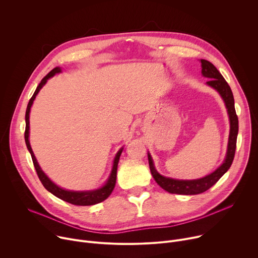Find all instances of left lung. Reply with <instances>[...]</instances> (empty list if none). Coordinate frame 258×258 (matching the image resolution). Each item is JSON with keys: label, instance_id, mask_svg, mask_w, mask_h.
Here are the masks:
<instances>
[{"label": "left lung", "instance_id": "8db88e82", "mask_svg": "<svg viewBox=\"0 0 258 258\" xmlns=\"http://www.w3.org/2000/svg\"><path fill=\"white\" fill-rule=\"evenodd\" d=\"M202 75L205 78L210 79L207 82V85L214 88L220 96L223 97L226 106L228 108V113L230 117L231 122V131H230V137H229V145H228V153L226 160L224 163L220 165L215 171H213L211 174H208L205 177L194 179V180H178L173 179L169 177H165L161 174H159L154 165L152 158L150 154H148V160H149V166L151 173L156 180L158 185L165 190L166 192H169L171 194H179V195H197L200 193H203L210 189L216 181L222 177L228 169L231 167L235 152H236V146H237V136L239 131V121L238 116L236 113L235 109V102H234V96L232 93V90L224 77L220 75V72L216 69V67L209 61L202 59Z\"/></svg>", "mask_w": 258, "mask_h": 258}]
</instances>
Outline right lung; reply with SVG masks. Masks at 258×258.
I'll return each mask as SVG.
<instances>
[{"mask_svg":"<svg viewBox=\"0 0 258 258\" xmlns=\"http://www.w3.org/2000/svg\"><path fill=\"white\" fill-rule=\"evenodd\" d=\"M61 71V69L59 67L54 68L53 70H51L48 75L42 80V82L40 83V85L36 88L35 92L33 93L32 97L30 98L27 108H26V112H25V132H24V139H25V143L27 146V149L31 155V159L35 168L36 173H38V176L40 178V180L42 181L43 186L49 191L51 192L53 195H55L56 197H58L59 199L66 201L68 203H71L73 205H78V206H88V205H94L97 203H100L102 201H104L105 199H107L110 194L112 193L114 187H115V182H116V172H117V165H118V161H119V157L120 154L122 152V149H120L114 159V163H113V168L111 171V174H110L109 179L107 180V182L104 185V187H102L101 189H98L96 191H89V192H73V191H66L63 190L61 188H59L58 186H56L53 181H51V179L43 172V170L41 169L40 165L38 164V161H36L33 152L31 150V147L29 145V141H28V136H29V111H30V107L32 105V102L35 98V96L38 95L39 91L42 89V87L47 83V81L53 77L56 73H59Z\"/></svg>","mask_w":258,"mask_h":258,"instance_id":"obj_1","label":"right lung"}]
</instances>
